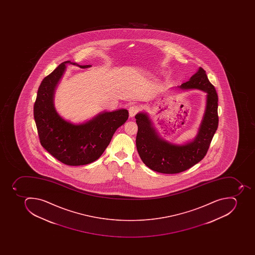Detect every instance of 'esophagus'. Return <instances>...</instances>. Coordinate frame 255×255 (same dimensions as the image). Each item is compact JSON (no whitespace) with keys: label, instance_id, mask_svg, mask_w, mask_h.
<instances>
[{"label":"esophagus","instance_id":"1","mask_svg":"<svg viewBox=\"0 0 255 255\" xmlns=\"http://www.w3.org/2000/svg\"><path fill=\"white\" fill-rule=\"evenodd\" d=\"M140 110V108L138 105H132L129 108V116L130 117H133L137 114Z\"/></svg>","mask_w":255,"mask_h":255}]
</instances>
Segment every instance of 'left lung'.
I'll list each match as a JSON object with an SVG mask.
<instances>
[{
  "label": "left lung",
  "instance_id": "left-lung-1",
  "mask_svg": "<svg viewBox=\"0 0 255 255\" xmlns=\"http://www.w3.org/2000/svg\"><path fill=\"white\" fill-rule=\"evenodd\" d=\"M179 88L198 89L207 93L204 117L199 134L193 142L182 146L166 142L158 136L146 113L135 116L138 125L136 147L138 154L149 168L163 174L183 172L200 162L207 154L219 125L218 94L203 68H199L187 82L181 84Z\"/></svg>",
  "mask_w": 255,
  "mask_h": 255
}]
</instances>
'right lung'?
Instances as JSON below:
<instances>
[{"label":"right lung","instance_id":"add662e5","mask_svg":"<svg viewBox=\"0 0 255 255\" xmlns=\"http://www.w3.org/2000/svg\"><path fill=\"white\" fill-rule=\"evenodd\" d=\"M61 63L45 76L37 91L33 115L40 144L52 156L64 164H89L101 156L117 129L128 119V112L120 109L99 114L92 121L75 125L59 116L53 105L55 88L61 78L65 64ZM80 68L91 65H79Z\"/></svg>","mask_w":255,"mask_h":255}]
</instances>
